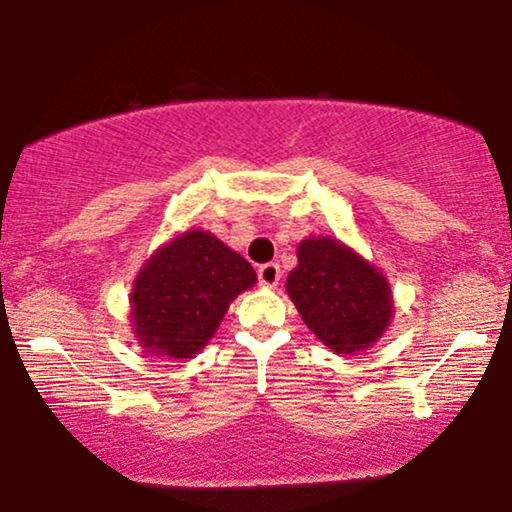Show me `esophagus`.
Returning a JSON list of instances; mask_svg holds the SVG:
<instances>
[{
  "mask_svg": "<svg viewBox=\"0 0 512 512\" xmlns=\"http://www.w3.org/2000/svg\"><path fill=\"white\" fill-rule=\"evenodd\" d=\"M279 277H282V270H279L277 263H265L258 268V284L261 286L272 289V286L279 284Z\"/></svg>",
  "mask_w": 512,
  "mask_h": 512,
  "instance_id": "1",
  "label": "esophagus"
}]
</instances>
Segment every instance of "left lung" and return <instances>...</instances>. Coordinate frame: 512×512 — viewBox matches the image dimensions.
I'll return each instance as SVG.
<instances>
[{"instance_id": "obj_1", "label": "left lung", "mask_w": 512, "mask_h": 512, "mask_svg": "<svg viewBox=\"0 0 512 512\" xmlns=\"http://www.w3.org/2000/svg\"><path fill=\"white\" fill-rule=\"evenodd\" d=\"M286 291L307 328L335 354L373 347L394 314L387 277L333 237L298 244V265Z\"/></svg>"}]
</instances>
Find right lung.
Instances as JSON below:
<instances>
[{"instance_id": "obj_1", "label": "right lung", "mask_w": 512, "mask_h": 512, "mask_svg": "<svg viewBox=\"0 0 512 512\" xmlns=\"http://www.w3.org/2000/svg\"><path fill=\"white\" fill-rule=\"evenodd\" d=\"M254 284V268L237 251L205 230H186L137 272L130 293L135 338L153 356L193 359L230 303Z\"/></svg>"}]
</instances>
